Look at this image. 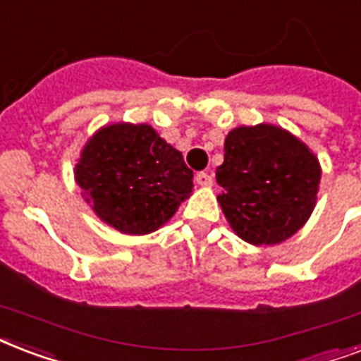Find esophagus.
<instances>
[{
    "mask_svg": "<svg viewBox=\"0 0 361 361\" xmlns=\"http://www.w3.org/2000/svg\"><path fill=\"white\" fill-rule=\"evenodd\" d=\"M195 181H197L199 185L210 187L212 183H214V178H212V174H208V172H199V174L195 176Z\"/></svg>",
    "mask_w": 361,
    "mask_h": 361,
    "instance_id": "esophagus-1",
    "label": "esophagus"
}]
</instances>
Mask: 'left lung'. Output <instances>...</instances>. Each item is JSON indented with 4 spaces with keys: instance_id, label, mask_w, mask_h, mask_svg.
<instances>
[{
    "instance_id": "8db88e82",
    "label": "left lung",
    "mask_w": 361,
    "mask_h": 361,
    "mask_svg": "<svg viewBox=\"0 0 361 361\" xmlns=\"http://www.w3.org/2000/svg\"><path fill=\"white\" fill-rule=\"evenodd\" d=\"M217 197L233 231L255 246L295 235L314 210L320 164L309 147L279 126H240L225 137Z\"/></svg>"
}]
</instances>
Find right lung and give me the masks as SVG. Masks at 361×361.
I'll return each instance as SVG.
<instances>
[{"instance_id": "obj_1", "label": "right lung", "mask_w": 361, "mask_h": 361, "mask_svg": "<svg viewBox=\"0 0 361 361\" xmlns=\"http://www.w3.org/2000/svg\"><path fill=\"white\" fill-rule=\"evenodd\" d=\"M75 180L96 216L126 235H147L191 195L192 170L149 125H111L85 145Z\"/></svg>"}]
</instances>
